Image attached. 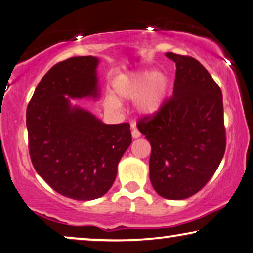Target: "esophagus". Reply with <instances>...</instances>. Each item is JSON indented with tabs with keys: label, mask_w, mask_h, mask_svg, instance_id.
I'll return each mask as SVG.
<instances>
[{
	"label": "esophagus",
	"mask_w": 253,
	"mask_h": 253,
	"mask_svg": "<svg viewBox=\"0 0 253 253\" xmlns=\"http://www.w3.org/2000/svg\"><path fill=\"white\" fill-rule=\"evenodd\" d=\"M141 136V133L137 130L136 128V125H132V137L133 139H139V137Z\"/></svg>",
	"instance_id": "obj_1"
}]
</instances>
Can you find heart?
Listing matches in <instances>:
<instances>
[{
  "label": "heart",
  "instance_id": "1",
  "mask_svg": "<svg viewBox=\"0 0 253 253\" xmlns=\"http://www.w3.org/2000/svg\"><path fill=\"white\" fill-rule=\"evenodd\" d=\"M169 90V80L161 72L134 70L118 77L113 83L116 97H106V105L118 109L121 100H135L136 110L143 116H153L161 110Z\"/></svg>",
  "mask_w": 253,
  "mask_h": 253
}]
</instances>
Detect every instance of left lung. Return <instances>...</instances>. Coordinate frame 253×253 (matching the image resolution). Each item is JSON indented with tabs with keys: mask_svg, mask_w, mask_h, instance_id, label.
<instances>
[{
	"mask_svg": "<svg viewBox=\"0 0 253 253\" xmlns=\"http://www.w3.org/2000/svg\"><path fill=\"white\" fill-rule=\"evenodd\" d=\"M176 63L172 97L137 129L150 142L149 177L154 190L170 200L199 192L213 177L225 150L222 92L201 63L167 53Z\"/></svg>",
	"mask_w": 253,
	"mask_h": 253,
	"instance_id": "1",
	"label": "left lung"
}]
</instances>
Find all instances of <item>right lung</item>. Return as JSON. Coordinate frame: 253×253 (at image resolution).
Listing matches in <instances>:
<instances>
[{
    "instance_id": "obj_1",
    "label": "right lung",
    "mask_w": 253,
    "mask_h": 253,
    "mask_svg": "<svg viewBox=\"0 0 253 253\" xmlns=\"http://www.w3.org/2000/svg\"><path fill=\"white\" fill-rule=\"evenodd\" d=\"M99 59L75 56L52 67L26 110L29 150L40 177L74 200H93L112 186L132 142L130 125H107L72 99H98Z\"/></svg>"
}]
</instances>
